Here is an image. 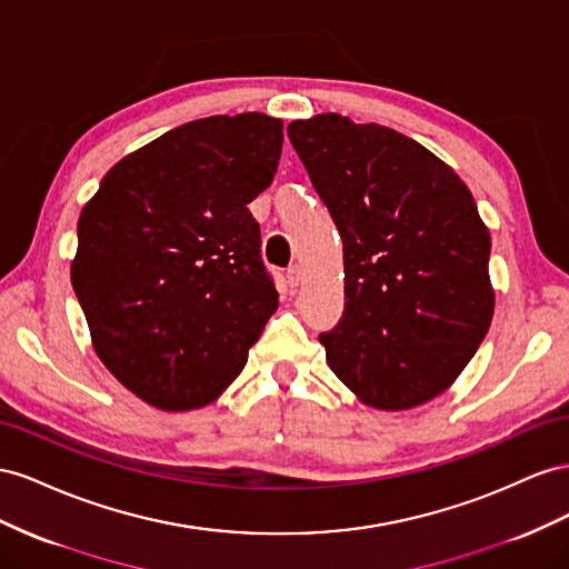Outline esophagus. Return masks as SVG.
Returning <instances> with one entry per match:
<instances>
[{
	"label": "esophagus",
	"instance_id": "34e87169",
	"mask_svg": "<svg viewBox=\"0 0 569 569\" xmlns=\"http://www.w3.org/2000/svg\"><path fill=\"white\" fill-rule=\"evenodd\" d=\"M286 276H288V283H290V286H298V283L302 281V267H300V264H290L288 271H286Z\"/></svg>",
	"mask_w": 569,
	"mask_h": 569
}]
</instances>
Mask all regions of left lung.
Masks as SVG:
<instances>
[{"label": "left lung", "instance_id": "obj_1", "mask_svg": "<svg viewBox=\"0 0 569 569\" xmlns=\"http://www.w3.org/2000/svg\"><path fill=\"white\" fill-rule=\"evenodd\" d=\"M288 138L343 238L346 312L327 348L369 408L441 396L491 327V233L472 192L425 144L340 113L293 121Z\"/></svg>", "mask_w": 569, "mask_h": 569}]
</instances>
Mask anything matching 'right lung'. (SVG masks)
Listing matches in <instances>:
<instances>
[{
    "instance_id": "1",
    "label": "right lung",
    "mask_w": 569,
    "mask_h": 569,
    "mask_svg": "<svg viewBox=\"0 0 569 569\" xmlns=\"http://www.w3.org/2000/svg\"><path fill=\"white\" fill-rule=\"evenodd\" d=\"M281 148L267 113L190 121L117 161L80 212L71 283L92 348L157 410L214 402L279 307L248 204Z\"/></svg>"
}]
</instances>
